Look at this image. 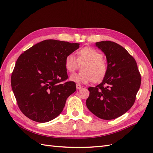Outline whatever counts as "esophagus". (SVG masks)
<instances>
[{
	"mask_svg": "<svg viewBox=\"0 0 153 153\" xmlns=\"http://www.w3.org/2000/svg\"><path fill=\"white\" fill-rule=\"evenodd\" d=\"M76 89H77L78 90H80V89H81L82 88V85H80V84H76Z\"/></svg>",
	"mask_w": 153,
	"mask_h": 153,
	"instance_id": "34e87169",
	"label": "esophagus"
}]
</instances>
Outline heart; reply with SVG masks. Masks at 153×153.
<instances>
[{
	"label": "heart",
	"mask_w": 153,
	"mask_h": 153,
	"mask_svg": "<svg viewBox=\"0 0 153 153\" xmlns=\"http://www.w3.org/2000/svg\"><path fill=\"white\" fill-rule=\"evenodd\" d=\"M78 63L84 64L82 73L72 75L69 79L77 84H87L90 82H100L107 73L106 63L103 55L98 50L91 47H84L78 52L76 59L73 53L67 55L64 59V66L68 72L72 73L78 67Z\"/></svg>",
	"instance_id": "heart-1"
}]
</instances>
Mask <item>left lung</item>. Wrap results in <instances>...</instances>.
<instances>
[{"label":"left lung","instance_id":"obj_1","mask_svg":"<svg viewBox=\"0 0 153 153\" xmlns=\"http://www.w3.org/2000/svg\"><path fill=\"white\" fill-rule=\"evenodd\" d=\"M106 55L108 71L102 82L89 87L86 105L98 117L111 120L126 113L133 105L141 84L137 62L128 51L110 41L96 43Z\"/></svg>","mask_w":153,"mask_h":153}]
</instances>
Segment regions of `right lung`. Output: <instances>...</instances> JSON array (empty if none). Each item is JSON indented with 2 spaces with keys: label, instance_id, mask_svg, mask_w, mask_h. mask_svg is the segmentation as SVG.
I'll return each mask as SVG.
<instances>
[{
  "label": "right lung",
  "instance_id": "add662e5",
  "mask_svg": "<svg viewBox=\"0 0 153 153\" xmlns=\"http://www.w3.org/2000/svg\"><path fill=\"white\" fill-rule=\"evenodd\" d=\"M79 43L47 39L22 53L12 73L11 84L20 110L34 121L46 123L62 112L68 97L76 91L74 82H66L67 55Z\"/></svg>",
  "mask_w": 153,
  "mask_h": 153
}]
</instances>
